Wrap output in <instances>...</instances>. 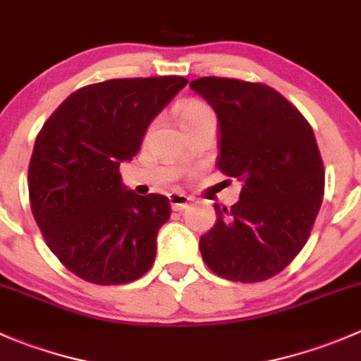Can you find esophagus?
Wrapping results in <instances>:
<instances>
[{
	"instance_id": "1",
	"label": "esophagus",
	"mask_w": 361,
	"mask_h": 361,
	"mask_svg": "<svg viewBox=\"0 0 361 361\" xmlns=\"http://www.w3.org/2000/svg\"><path fill=\"white\" fill-rule=\"evenodd\" d=\"M169 201H171V207H173L174 211H181V209H185V207L188 206V202H190V197H187L185 194H178V192H173V194H169Z\"/></svg>"
}]
</instances>
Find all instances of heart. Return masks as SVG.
I'll use <instances>...</instances> for the list:
<instances>
[{
  "label": "heart",
  "mask_w": 361,
  "mask_h": 361,
  "mask_svg": "<svg viewBox=\"0 0 361 361\" xmlns=\"http://www.w3.org/2000/svg\"><path fill=\"white\" fill-rule=\"evenodd\" d=\"M176 113L183 129L197 122H202V120L214 118L213 110L206 103H202V101H185V103H181L176 108Z\"/></svg>",
  "instance_id": "heart-1"
}]
</instances>
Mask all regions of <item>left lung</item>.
<instances>
[{
	"label": "left lung",
	"instance_id": "1",
	"mask_svg": "<svg viewBox=\"0 0 361 361\" xmlns=\"http://www.w3.org/2000/svg\"><path fill=\"white\" fill-rule=\"evenodd\" d=\"M190 87L216 111V167L243 181L234 206L214 204L202 260L228 281H265L300 253L322 206L325 167L312 127L265 83L202 76Z\"/></svg>",
	"mask_w": 361,
	"mask_h": 361
}]
</instances>
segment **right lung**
<instances>
[{
	"label": "right lung",
	"mask_w": 361,
	"mask_h": 361,
	"mask_svg": "<svg viewBox=\"0 0 361 361\" xmlns=\"http://www.w3.org/2000/svg\"><path fill=\"white\" fill-rule=\"evenodd\" d=\"M183 76L115 78L75 90L43 123L27 171L29 204L61 264L94 285H123L150 271L166 195L126 190L120 164L187 85Z\"/></svg>",
	"instance_id": "add662e5"
}]
</instances>
